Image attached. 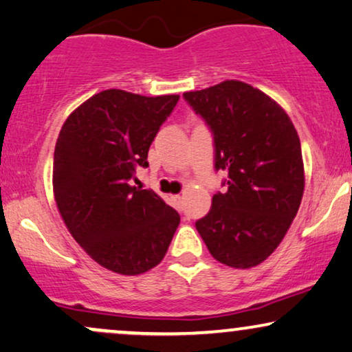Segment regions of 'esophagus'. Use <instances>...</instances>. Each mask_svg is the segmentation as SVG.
<instances>
[{
  "label": "esophagus",
  "mask_w": 352,
  "mask_h": 352,
  "mask_svg": "<svg viewBox=\"0 0 352 352\" xmlns=\"http://www.w3.org/2000/svg\"><path fill=\"white\" fill-rule=\"evenodd\" d=\"M173 201H175L176 206L181 209V206H183V196H181V194H176V196H173Z\"/></svg>",
  "instance_id": "34e87169"
}]
</instances>
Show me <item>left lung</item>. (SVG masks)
<instances>
[{"mask_svg":"<svg viewBox=\"0 0 352 352\" xmlns=\"http://www.w3.org/2000/svg\"><path fill=\"white\" fill-rule=\"evenodd\" d=\"M214 132L215 168L227 173V192L196 228L217 261L258 266L274 253L300 207L305 169L300 138L287 112L261 89L227 80L184 93Z\"/></svg>","mask_w":352,"mask_h":352,"instance_id":"8db88e82","label":"left lung"}]
</instances>
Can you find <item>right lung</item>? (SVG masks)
Wrapping results in <instances>:
<instances>
[{
    "label": "right lung",
    "instance_id": "1",
    "mask_svg": "<svg viewBox=\"0 0 352 352\" xmlns=\"http://www.w3.org/2000/svg\"><path fill=\"white\" fill-rule=\"evenodd\" d=\"M177 94L106 89L67 117L54 153V197L68 232L99 266L138 276L162 263L179 214L130 184Z\"/></svg>",
    "mask_w": 352,
    "mask_h": 352
}]
</instances>
